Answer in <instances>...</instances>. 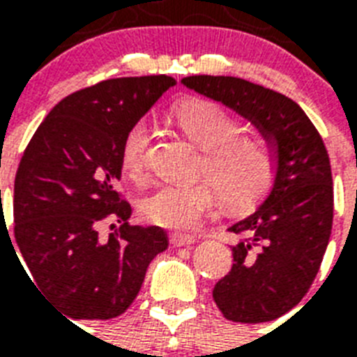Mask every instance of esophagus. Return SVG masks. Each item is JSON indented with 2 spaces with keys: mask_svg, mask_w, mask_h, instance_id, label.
<instances>
[{
  "mask_svg": "<svg viewBox=\"0 0 357 357\" xmlns=\"http://www.w3.org/2000/svg\"><path fill=\"white\" fill-rule=\"evenodd\" d=\"M170 243L172 246H190V244L196 243V237L192 235H185V234H172L170 235Z\"/></svg>",
  "mask_w": 357,
  "mask_h": 357,
  "instance_id": "1",
  "label": "esophagus"
}]
</instances>
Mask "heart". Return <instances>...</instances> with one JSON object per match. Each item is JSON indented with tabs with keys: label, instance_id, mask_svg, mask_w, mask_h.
I'll list each match as a JSON object with an SVG mask.
<instances>
[{
	"label": "heart",
	"instance_id": "1",
	"mask_svg": "<svg viewBox=\"0 0 357 357\" xmlns=\"http://www.w3.org/2000/svg\"><path fill=\"white\" fill-rule=\"evenodd\" d=\"M179 129L204 150L202 174H207L222 200L231 207H246L265 195L274 178V153L266 140L241 135V120L211 100H185L174 107ZM150 128L144 120L129 126L120 146V162L129 178L146 172ZM209 181L165 183L140 204L144 220L170 229H190L215 206L217 192Z\"/></svg>",
	"mask_w": 357,
	"mask_h": 357
}]
</instances>
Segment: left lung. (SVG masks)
Returning a JSON list of instances; mask_svg holds the SVG:
<instances>
[{
  "label": "left lung",
  "instance_id": "obj_1",
  "mask_svg": "<svg viewBox=\"0 0 357 357\" xmlns=\"http://www.w3.org/2000/svg\"><path fill=\"white\" fill-rule=\"evenodd\" d=\"M181 83L254 123L274 153L271 192L229 228L243 238L231 246V271L213 289L228 321H274L310 291L332 234L326 146L298 103L280 92L229 75H189Z\"/></svg>",
  "mask_w": 357,
  "mask_h": 357
}]
</instances>
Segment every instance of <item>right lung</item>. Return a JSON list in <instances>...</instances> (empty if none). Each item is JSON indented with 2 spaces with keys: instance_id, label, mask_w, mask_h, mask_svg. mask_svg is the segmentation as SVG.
Instances as JSON below:
<instances>
[{
  "instance_id": "1",
  "label": "right lung",
  "mask_w": 357,
  "mask_h": 357,
  "mask_svg": "<svg viewBox=\"0 0 357 357\" xmlns=\"http://www.w3.org/2000/svg\"><path fill=\"white\" fill-rule=\"evenodd\" d=\"M174 85L168 75H144L81 89L50 111L22 155L14 238L31 283L74 321L122 315L150 261L168 248L165 229L129 224L116 183L123 135ZM107 218L121 228L102 241L97 224Z\"/></svg>"
}]
</instances>
